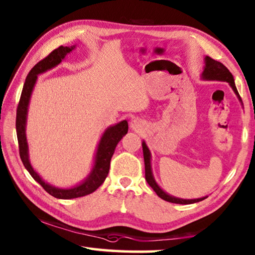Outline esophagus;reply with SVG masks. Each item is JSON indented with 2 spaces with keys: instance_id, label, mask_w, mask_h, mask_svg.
I'll list each match as a JSON object with an SVG mask.
<instances>
[{
  "instance_id": "esophagus-1",
  "label": "esophagus",
  "mask_w": 255,
  "mask_h": 255,
  "mask_svg": "<svg viewBox=\"0 0 255 255\" xmlns=\"http://www.w3.org/2000/svg\"><path fill=\"white\" fill-rule=\"evenodd\" d=\"M130 127L132 128V129H139L140 127H141V123H140V120L139 119H133L132 122H131V124H130Z\"/></svg>"
}]
</instances>
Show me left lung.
<instances>
[{"mask_svg":"<svg viewBox=\"0 0 255 255\" xmlns=\"http://www.w3.org/2000/svg\"><path fill=\"white\" fill-rule=\"evenodd\" d=\"M201 77L207 81H223V82H227V83H230L233 91L235 92L237 98H239V100L242 102V99L240 97L239 92H237V89L235 86L234 77H233L232 73L227 70V67L224 66L222 63H219L217 60L206 56L205 68L201 74ZM141 146H143V154H144V162H145V179L150 187H152L154 191L156 192V195L159 198H162V199L165 201L173 202V204H180V205L195 204V202H199L201 200L206 199L207 197L198 198V199H181V198L172 197L170 195H167L165 191H163V190L158 187V184L156 183V181H155L153 176L152 166H150V152L147 147V145H146L145 141H143V143H141Z\"/></svg>","mask_w":255,"mask_h":255,"instance_id":"1","label":"left lung"}]
</instances>
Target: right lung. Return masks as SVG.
<instances>
[{
	"label": "right lung",
	"instance_id": "1",
	"mask_svg": "<svg viewBox=\"0 0 255 255\" xmlns=\"http://www.w3.org/2000/svg\"><path fill=\"white\" fill-rule=\"evenodd\" d=\"M75 48V46L64 47L60 46L58 48L51 51V53L41 59L39 63L34 65L31 71L25 79L23 84L22 93H21L20 101L16 109V119H15V128H16V136H18L19 143V153L21 161H22L25 169L28 170L30 175L44 188L47 192L58 199H73V198L83 197L90 195L96 191L100 185L105 182L108 173L110 169V161L112 155L115 153L116 146L120 141V139L126 135L128 131V123L126 120H123L115 126H110L106 129L103 132L100 141H99L98 149L96 157H94V164L91 172L88 175L83 182L75 185L73 188L68 189H60L56 188L54 185L45 182L40 178V175L33 170L29 161V152H28V143L27 137H25V125H27V115H28V107L30 97H31L33 86L36 84L37 77L41 73H45L48 70L57 66L62 60L65 58L67 54Z\"/></svg>",
	"mask_w": 255,
	"mask_h": 255
}]
</instances>
